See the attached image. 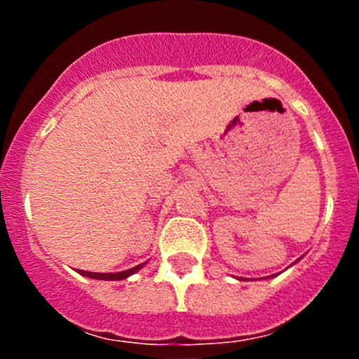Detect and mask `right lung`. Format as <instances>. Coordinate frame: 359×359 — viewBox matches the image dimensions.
<instances>
[{"label": "right lung", "instance_id": "1", "mask_svg": "<svg viewBox=\"0 0 359 359\" xmlns=\"http://www.w3.org/2000/svg\"><path fill=\"white\" fill-rule=\"evenodd\" d=\"M144 264H140V266H135L132 267V269H126V271H121V273H90V271H78L79 274H83V276H88V278H93V280H109V281H118V280H125V278L132 276L133 273H137V271L142 267Z\"/></svg>", "mask_w": 359, "mask_h": 359}]
</instances>
